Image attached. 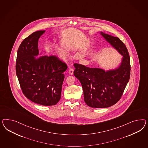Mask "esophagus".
<instances>
[{"label": "esophagus", "mask_w": 148, "mask_h": 148, "mask_svg": "<svg viewBox=\"0 0 148 148\" xmlns=\"http://www.w3.org/2000/svg\"><path fill=\"white\" fill-rule=\"evenodd\" d=\"M73 72H74V69L72 68H69V74H71V75H73Z\"/></svg>", "instance_id": "34e87169"}]
</instances>
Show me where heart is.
<instances>
[{
	"label": "heart",
	"instance_id": "obj_1",
	"mask_svg": "<svg viewBox=\"0 0 148 148\" xmlns=\"http://www.w3.org/2000/svg\"><path fill=\"white\" fill-rule=\"evenodd\" d=\"M61 45H62L63 47L66 49L68 50H73L72 48L69 47V46H68V45H64L63 43H61ZM56 55L57 57H58V58H60V59H63V58H64V54L63 53L62 51H60V50H56ZM81 56H82L81 55H80V54L79 55V57H80Z\"/></svg>",
	"mask_w": 148,
	"mask_h": 148
}]
</instances>
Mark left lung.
Listing matches in <instances>:
<instances>
[{
  "label": "left lung",
  "instance_id": "1",
  "mask_svg": "<svg viewBox=\"0 0 148 148\" xmlns=\"http://www.w3.org/2000/svg\"><path fill=\"white\" fill-rule=\"evenodd\" d=\"M45 30L27 37L17 51L16 72L23 93L32 102L44 106L56 105L61 98L66 63L56 56L39 54L38 42Z\"/></svg>",
  "mask_w": 148,
  "mask_h": 148
}]
</instances>
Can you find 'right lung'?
<instances>
[{"label":"right lung","mask_w":148,"mask_h":148,"mask_svg":"<svg viewBox=\"0 0 148 148\" xmlns=\"http://www.w3.org/2000/svg\"><path fill=\"white\" fill-rule=\"evenodd\" d=\"M101 35L123 58L119 67L105 72L100 68L87 67L74 63V76L80 81L84 100L90 108L112 106L121 98L130 77V60L125 45L118 37L101 32Z\"/></svg>","instance_id":"add662e5"}]
</instances>
